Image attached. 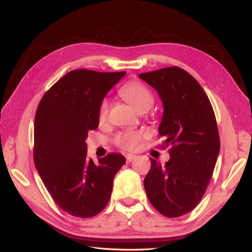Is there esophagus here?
I'll list each match as a JSON object with an SVG mask.
<instances>
[{
	"label": "esophagus",
	"mask_w": 252,
	"mask_h": 252,
	"mask_svg": "<svg viewBox=\"0 0 252 252\" xmlns=\"http://www.w3.org/2000/svg\"><path fill=\"white\" fill-rule=\"evenodd\" d=\"M126 163H131L133 160L136 159V156H134V155H127L126 157Z\"/></svg>",
	"instance_id": "obj_1"
}]
</instances>
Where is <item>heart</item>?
I'll return each mask as SVG.
<instances>
[{
	"label": "heart",
	"mask_w": 252,
	"mask_h": 252,
	"mask_svg": "<svg viewBox=\"0 0 252 252\" xmlns=\"http://www.w3.org/2000/svg\"><path fill=\"white\" fill-rule=\"evenodd\" d=\"M119 94L131 103L139 112L148 111L154 104V95L150 89L140 82H128L120 88ZM109 102L103 99L99 105L98 120L103 123L108 117ZM142 135L138 132H126L118 134L115 138V144L124 151L136 150L138 143L141 140Z\"/></svg>",
	"instance_id": "1"
}]
</instances>
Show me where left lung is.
<instances>
[{"mask_svg": "<svg viewBox=\"0 0 252 252\" xmlns=\"http://www.w3.org/2000/svg\"><path fill=\"white\" fill-rule=\"evenodd\" d=\"M163 103L158 132L170 145V159L162 166L151 158L144 189L151 204L168 218L196 207L212 179L220 153L217 120L206 93L189 73L170 67L141 73Z\"/></svg>", "mask_w": 252, "mask_h": 252, "instance_id": "left-lung-1", "label": "left lung"}]
</instances>
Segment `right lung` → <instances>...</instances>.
I'll return each instance as SVG.
<instances>
[{"label":"right lung","instance_id":"1","mask_svg":"<svg viewBox=\"0 0 252 252\" xmlns=\"http://www.w3.org/2000/svg\"><path fill=\"white\" fill-rule=\"evenodd\" d=\"M126 72L73 70L48 90L34 118L33 159L50 196L77 218L99 214L111 198L125 157L111 153L94 163L87 156L88 132L98 127L104 96Z\"/></svg>","mask_w":252,"mask_h":252}]
</instances>
